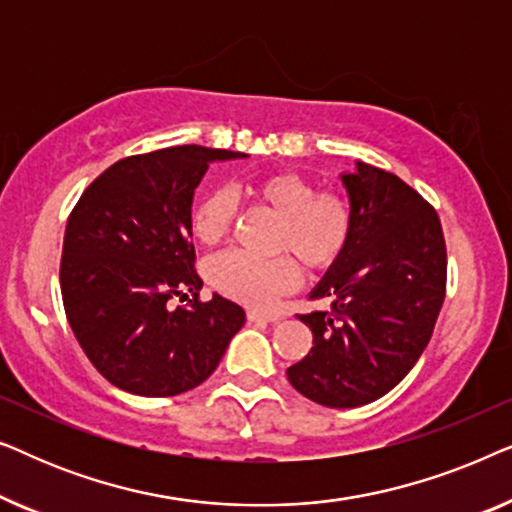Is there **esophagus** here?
<instances>
[{"label":"esophagus","mask_w":512,"mask_h":512,"mask_svg":"<svg viewBox=\"0 0 512 512\" xmlns=\"http://www.w3.org/2000/svg\"><path fill=\"white\" fill-rule=\"evenodd\" d=\"M247 319L249 321H268V324H275L282 317L279 314H270V312H261V310H247Z\"/></svg>","instance_id":"34e87169"}]
</instances>
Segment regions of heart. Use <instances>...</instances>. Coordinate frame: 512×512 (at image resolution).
<instances>
[{
	"label": "heart",
	"mask_w": 512,
	"mask_h": 512,
	"mask_svg": "<svg viewBox=\"0 0 512 512\" xmlns=\"http://www.w3.org/2000/svg\"><path fill=\"white\" fill-rule=\"evenodd\" d=\"M242 193L277 214L272 247L291 251L307 270H326L340 261L352 240V202L342 193L317 191L314 181L296 172H265L249 179ZM237 200L226 188L202 195L191 209V233L202 244H216L233 230ZM207 279L223 296L247 305H270L298 284L291 256L254 258L244 251H223L207 265Z\"/></svg>",
	"instance_id": "obj_1"
}]
</instances>
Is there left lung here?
<instances>
[{"instance_id": "1", "label": "left lung", "mask_w": 512, "mask_h": 512, "mask_svg": "<svg viewBox=\"0 0 512 512\" xmlns=\"http://www.w3.org/2000/svg\"><path fill=\"white\" fill-rule=\"evenodd\" d=\"M340 179L352 240L310 293L331 300V312L298 314L314 340L286 375L314 403L359 408L394 389L429 345L447 251L436 209L396 174L356 163Z\"/></svg>"}]
</instances>
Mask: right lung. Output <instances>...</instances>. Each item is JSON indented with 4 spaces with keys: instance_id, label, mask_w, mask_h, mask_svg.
Wrapping results in <instances>:
<instances>
[{
    "instance_id": "right-lung-1",
    "label": "right lung",
    "mask_w": 512,
    "mask_h": 512,
    "mask_svg": "<svg viewBox=\"0 0 512 512\" xmlns=\"http://www.w3.org/2000/svg\"><path fill=\"white\" fill-rule=\"evenodd\" d=\"M247 153L186 144L118 160L90 184L67 221L60 289L90 363L128 394L165 398L207 380L244 324L214 293L198 298L193 193L214 160ZM194 296L170 308L172 297Z\"/></svg>"
}]
</instances>
